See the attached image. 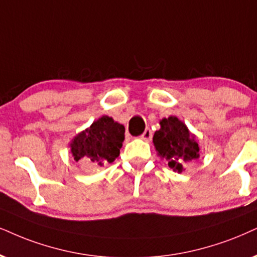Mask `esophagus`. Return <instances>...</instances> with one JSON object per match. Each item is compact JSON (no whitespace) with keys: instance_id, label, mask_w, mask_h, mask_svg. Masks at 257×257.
I'll return each instance as SVG.
<instances>
[{"instance_id":"obj_1","label":"esophagus","mask_w":257,"mask_h":257,"mask_svg":"<svg viewBox=\"0 0 257 257\" xmlns=\"http://www.w3.org/2000/svg\"><path fill=\"white\" fill-rule=\"evenodd\" d=\"M140 138H141L142 140H145V141H147V142L151 141L152 138H153V132H152L149 128H147V129H146V131L144 132V134L140 136Z\"/></svg>"}]
</instances>
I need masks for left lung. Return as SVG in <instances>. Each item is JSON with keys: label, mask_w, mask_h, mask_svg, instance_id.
<instances>
[{"label": "left lung", "mask_w": 257, "mask_h": 257, "mask_svg": "<svg viewBox=\"0 0 257 257\" xmlns=\"http://www.w3.org/2000/svg\"><path fill=\"white\" fill-rule=\"evenodd\" d=\"M160 125L153 136V144L159 155L166 159L168 166L180 173L190 162L199 158L196 136L174 116L162 119Z\"/></svg>", "instance_id": "left-lung-1"}]
</instances>
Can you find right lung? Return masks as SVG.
Wrapping results in <instances>:
<instances>
[{
  "mask_svg": "<svg viewBox=\"0 0 257 257\" xmlns=\"http://www.w3.org/2000/svg\"><path fill=\"white\" fill-rule=\"evenodd\" d=\"M124 133L125 129L122 124L109 116H103L73 139L71 153L76 161L82 160L99 166L111 164L119 155Z\"/></svg>",
  "mask_w": 257,
  "mask_h": 257,
  "instance_id": "add662e5",
  "label": "right lung"
}]
</instances>
